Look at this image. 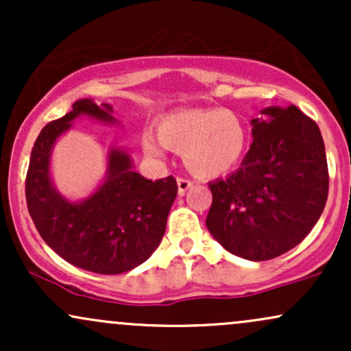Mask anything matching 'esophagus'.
I'll return each instance as SVG.
<instances>
[{"label":"esophagus","mask_w":351,"mask_h":351,"mask_svg":"<svg viewBox=\"0 0 351 351\" xmlns=\"http://www.w3.org/2000/svg\"><path fill=\"white\" fill-rule=\"evenodd\" d=\"M176 184H178V195L183 196L184 193H186L188 189L193 186V181H189L186 178H178L176 180Z\"/></svg>","instance_id":"obj_1"}]
</instances>
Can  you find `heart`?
<instances>
[{"instance_id": "obj_1", "label": "heart", "mask_w": 351, "mask_h": 351, "mask_svg": "<svg viewBox=\"0 0 351 351\" xmlns=\"http://www.w3.org/2000/svg\"><path fill=\"white\" fill-rule=\"evenodd\" d=\"M249 132L236 112L228 108H181L158 120V135L145 132L142 148L160 158L167 148L183 153L184 165L199 178H216L244 156Z\"/></svg>"}]
</instances>
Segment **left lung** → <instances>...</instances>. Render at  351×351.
Returning <instances> with one entry per match:
<instances>
[{"label":"left lung","mask_w":351,"mask_h":351,"mask_svg":"<svg viewBox=\"0 0 351 351\" xmlns=\"http://www.w3.org/2000/svg\"><path fill=\"white\" fill-rule=\"evenodd\" d=\"M251 125L239 170L209 183L206 226L226 251L259 263L312 231L327 203L328 168L320 128L295 106L265 107Z\"/></svg>","instance_id":"obj_1"}]
</instances>
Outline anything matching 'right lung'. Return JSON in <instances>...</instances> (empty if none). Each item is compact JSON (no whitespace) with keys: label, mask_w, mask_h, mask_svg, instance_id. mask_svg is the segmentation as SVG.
Segmentation results:
<instances>
[{"label":"right lung","mask_w":351,"mask_h":351,"mask_svg":"<svg viewBox=\"0 0 351 351\" xmlns=\"http://www.w3.org/2000/svg\"><path fill=\"white\" fill-rule=\"evenodd\" d=\"M110 104L74 102L62 119L47 123L34 142L26 176V203L38 232L64 261L84 271L123 274L143 264L162 243L178 186L173 176L147 180L134 170L130 153L112 145L107 170L87 198L72 201L51 176V156L60 135L79 117L119 125Z\"/></svg>","instance_id":"right-lung-1"}]
</instances>
